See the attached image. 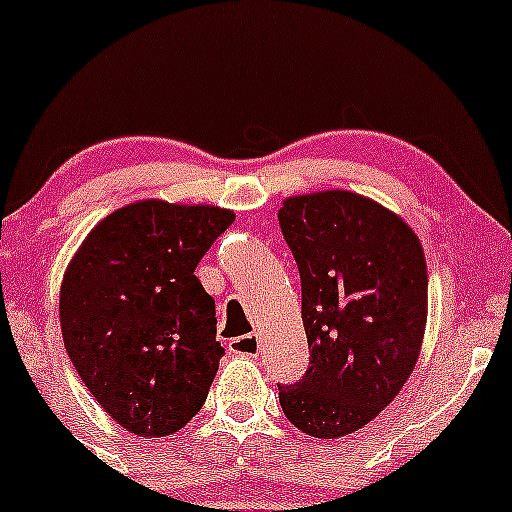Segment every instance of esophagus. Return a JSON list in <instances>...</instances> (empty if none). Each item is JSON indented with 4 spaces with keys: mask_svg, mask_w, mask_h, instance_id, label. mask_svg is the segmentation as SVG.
<instances>
[{
    "mask_svg": "<svg viewBox=\"0 0 512 512\" xmlns=\"http://www.w3.org/2000/svg\"><path fill=\"white\" fill-rule=\"evenodd\" d=\"M229 350L234 352V355L258 357V352H261V340H258V335H241L229 342Z\"/></svg>",
    "mask_w": 512,
    "mask_h": 512,
    "instance_id": "esophagus-1",
    "label": "esophagus"
}]
</instances>
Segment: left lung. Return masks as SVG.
I'll return each instance as SVG.
<instances>
[{"label": "left lung", "mask_w": 512, "mask_h": 512, "mask_svg": "<svg viewBox=\"0 0 512 512\" xmlns=\"http://www.w3.org/2000/svg\"><path fill=\"white\" fill-rule=\"evenodd\" d=\"M303 291L310 365L278 384L283 414L303 434L337 439L382 412L412 374L429 308L419 239L362 194L288 197L278 212Z\"/></svg>", "instance_id": "8db88e82"}]
</instances>
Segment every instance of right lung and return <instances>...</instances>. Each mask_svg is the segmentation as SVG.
I'll return each instance as SVG.
<instances>
[{"instance_id": "1", "label": "right lung", "mask_w": 512, "mask_h": 512, "mask_svg": "<svg viewBox=\"0 0 512 512\" xmlns=\"http://www.w3.org/2000/svg\"><path fill=\"white\" fill-rule=\"evenodd\" d=\"M231 224L229 209L140 199L93 226L63 273V345L130 434H175L207 402L224 347L194 268Z\"/></svg>"}]
</instances>
